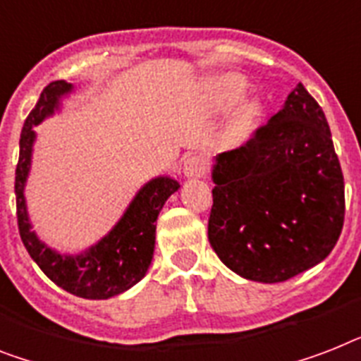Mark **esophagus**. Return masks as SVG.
Wrapping results in <instances>:
<instances>
[{"label": "esophagus", "mask_w": 361, "mask_h": 361, "mask_svg": "<svg viewBox=\"0 0 361 361\" xmlns=\"http://www.w3.org/2000/svg\"><path fill=\"white\" fill-rule=\"evenodd\" d=\"M183 174L187 178H200V176L206 174V161L198 157V155L187 157L183 161Z\"/></svg>", "instance_id": "34e87169"}]
</instances>
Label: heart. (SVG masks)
Returning a JSON list of instances; mask_svg holds the SVG:
<instances>
[{"instance_id": "heart-1", "label": "heart", "mask_w": 361, "mask_h": 361, "mask_svg": "<svg viewBox=\"0 0 361 361\" xmlns=\"http://www.w3.org/2000/svg\"><path fill=\"white\" fill-rule=\"evenodd\" d=\"M202 87H204V92H206V98L209 99L211 107H215L216 111L231 109L233 105H237L245 98L248 90L247 79L237 74L211 75L204 81ZM259 114H262V109H259L257 102L250 99L247 104H243L231 118L230 133L235 135V137H247L254 130Z\"/></svg>"}]
</instances>
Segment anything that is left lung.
<instances>
[{"instance_id": "obj_1", "label": "left lung", "mask_w": 361, "mask_h": 361, "mask_svg": "<svg viewBox=\"0 0 361 361\" xmlns=\"http://www.w3.org/2000/svg\"><path fill=\"white\" fill-rule=\"evenodd\" d=\"M207 235L239 276L286 282L339 239L345 181L326 116L298 83L247 145L215 157Z\"/></svg>"}]
</instances>
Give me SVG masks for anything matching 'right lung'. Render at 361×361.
<instances>
[{
  "mask_svg": "<svg viewBox=\"0 0 361 361\" xmlns=\"http://www.w3.org/2000/svg\"><path fill=\"white\" fill-rule=\"evenodd\" d=\"M74 92V85L63 79L49 83L42 90L35 109L29 113L20 135V159L16 165V216L23 247L46 276L61 289L89 300H104L128 291L148 272L155 248V222L165 202L180 189L171 176H157L137 190L124 215L107 235L81 254H61L49 248L33 230L25 204L33 145L35 126L61 109V99Z\"/></svg>",
  "mask_w": 361,
  "mask_h": 361,
  "instance_id": "right-lung-1",
  "label": "right lung"
}]
</instances>
